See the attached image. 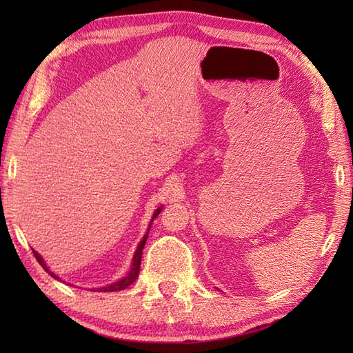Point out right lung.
I'll return each mask as SVG.
<instances>
[{"instance_id":"add662e5","label":"right lung","mask_w":353,"mask_h":353,"mask_svg":"<svg viewBox=\"0 0 353 353\" xmlns=\"http://www.w3.org/2000/svg\"><path fill=\"white\" fill-rule=\"evenodd\" d=\"M162 211V206L161 208H157L156 209V212L153 214V216H152V221H150V226H148V230H150V228H152V223H153V220L156 219L157 215H159V212ZM148 230H147V234L144 235V238L141 239V243L138 244V249H137V252H134V256H133V261H132V267H130V272L127 273L123 279H119V281H117V282H114V283H110V285H108V287H101V288H92L91 291H109V292H112V291H121V290H125L127 287H130V285L137 281V277H138V274H139V268H141V258H142V249H144V245H145V241H147V236H148ZM33 254H34V258L37 259V262H39V264L42 265V268L45 270V272H47L48 274H51L52 277H54V279H59V276H56L54 273L51 272V270L47 267V264H45L43 262V259L41 258V254L37 253L36 250H33Z\"/></svg>"}]
</instances>
